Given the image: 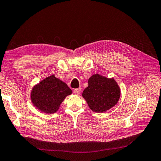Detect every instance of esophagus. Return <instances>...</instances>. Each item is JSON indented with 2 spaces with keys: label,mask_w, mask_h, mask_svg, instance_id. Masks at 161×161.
Masks as SVG:
<instances>
[{
  "label": "esophagus",
  "mask_w": 161,
  "mask_h": 161,
  "mask_svg": "<svg viewBox=\"0 0 161 161\" xmlns=\"http://www.w3.org/2000/svg\"><path fill=\"white\" fill-rule=\"evenodd\" d=\"M81 92V89L80 88H78V89H75L74 90V93L76 95H79Z\"/></svg>",
  "instance_id": "obj_1"
}]
</instances>
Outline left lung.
Instances as JSON below:
<instances>
[{
	"label": "left lung",
	"instance_id": "8db88e82",
	"mask_svg": "<svg viewBox=\"0 0 161 161\" xmlns=\"http://www.w3.org/2000/svg\"><path fill=\"white\" fill-rule=\"evenodd\" d=\"M120 94V88L114 78L94 74L88 80V87L84 90L82 96L92 110L104 113L115 106Z\"/></svg>",
	"mask_w": 161,
	"mask_h": 161
}]
</instances>
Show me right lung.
<instances>
[{
	"label": "right lung",
	"mask_w": 161,
	"mask_h": 161,
	"mask_svg": "<svg viewBox=\"0 0 161 161\" xmlns=\"http://www.w3.org/2000/svg\"><path fill=\"white\" fill-rule=\"evenodd\" d=\"M72 91L63 81L54 75L46 78L33 87L31 99L34 106L47 114L56 113L62 101Z\"/></svg>",
	"instance_id": "obj_1"
}]
</instances>
